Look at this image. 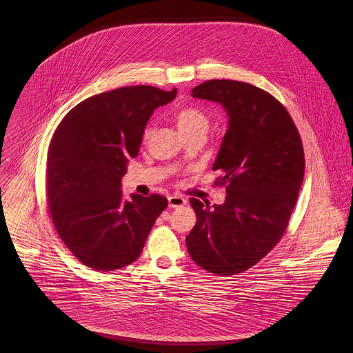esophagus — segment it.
<instances>
[{
    "mask_svg": "<svg viewBox=\"0 0 353 353\" xmlns=\"http://www.w3.org/2000/svg\"><path fill=\"white\" fill-rule=\"evenodd\" d=\"M168 205H170V208H181V206L186 205V200L182 196L174 194V196L168 197Z\"/></svg>",
    "mask_w": 353,
    "mask_h": 353,
    "instance_id": "34e87169",
    "label": "esophagus"
}]
</instances>
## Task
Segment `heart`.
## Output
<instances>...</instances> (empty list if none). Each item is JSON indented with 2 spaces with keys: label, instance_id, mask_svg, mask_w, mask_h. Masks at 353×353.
I'll use <instances>...</instances> for the list:
<instances>
[{
  "label": "heart",
  "instance_id": "heart-1",
  "mask_svg": "<svg viewBox=\"0 0 353 353\" xmlns=\"http://www.w3.org/2000/svg\"><path fill=\"white\" fill-rule=\"evenodd\" d=\"M175 121L178 125L179 132L183 136L193 134V133H203L206 134L209 129V118L208 115L196 107H186L176 112ZM151 130L145 132V137H150Z\"/></svg>",
  "mask_w": 353,
  "mask_h": 353
}]
</instances>
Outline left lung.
Instances as JSON below:
<instances>
[{"mask_svg": "<svg viewBox=\"0 0 353 353\" xmlns=\"http://www.w3.org/2000/svg\"><path fill=\"white\" fill-rule=\"evenodd\" d=\"M223 105L228 126L212 170H221V205L190 199L197 223L186 236L192 259L230 277L254 266L281 239L304 175L299 132L266 91L234 80H209L192 91Z\"/></svg>", "mask_w": 353, "mask_h": 353, "instance_id": "left-lung-1", "label": "left lung"}]
</instances>
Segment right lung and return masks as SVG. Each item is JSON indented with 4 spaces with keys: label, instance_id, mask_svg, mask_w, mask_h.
Masks as SVG:
<instances>
[{
    "label": "right lung",
    "instance_id": "obj_1",
    "mask_svg": "<svg viewBox=\"0 0 353 353\" xmlns=\"http://www.w3.org/2000/svg\"><path fill=\"white\" fill-rule=\"evenodd\" d=\"M176 97V88L150 85L112 90L72 108L51 139L48 200L54 227L83 265L111 272L134 262L165 197L136 193L123 199L122 178L140 151L153 111Z\"/></svg>",
    "mask_w": 353,
    "mask_h": 353
}]
</instances>
